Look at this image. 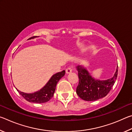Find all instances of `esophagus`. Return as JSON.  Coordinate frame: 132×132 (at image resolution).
Returning <instances> with one entry per match:
<instances>
[{
	"label": "esophagus",
	"instance_id": "obj_1",
	"mask_svg": "<svg viewBox=\"0 0 132 132\" xmlns=\"http://www.w3.org/2000/svg\"><path fill=\"white\" fill-rule=\"evenodd\" d=\"M71 71H72V69H71L70 68H69L68 69H66V72L67 74H69V73H70Z\"/></svg>",
	"mask_w": 132,
	"mask_h": 132
}]
</instances>
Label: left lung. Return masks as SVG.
<instances>
[{
  "mask_svg": "<svg viewBox=\"0 0 132 132\" xmlns=\"http://www.w3.org/2000/svg\"><path fill=\"white\" fill-rule=\"evenodd\" d=\"M79 82L76 88L79 97L84 101H93L104 98L112 88L118 76V64L116 71L112 77L100 80L94 78L86 68L82 65L77 66Z\"/></svg>",
  "mask_w": 132,
  "mask_h": 132,
  "instance_id": "obj_1",
  "label": "left lung"
}]
</instances>
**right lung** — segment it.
I'll use <instances>...</instances> for the list:
<instances>
[{"instance_id":"obj_1","label":"right lung","mask_w":132,"mask_h":132,"mask_svg":"<svg viewBox=\"0 0 132 132\" xmlns=\"http://www.w3.org/2000/svg\"><path fill=\"white\" fill-rule=\"evenodd\" d=\"M37 37L34 36L28 39H34ZM65 75V70H63L61 72H58L53 75L51 77L47 83L41 90L33 93H26L19 91L16 88L18 92L20 93L22 97L27 101L34 103H45L50 101L53 97L56 90V86L59 80Z\"/></svg>"}]
</instances>
